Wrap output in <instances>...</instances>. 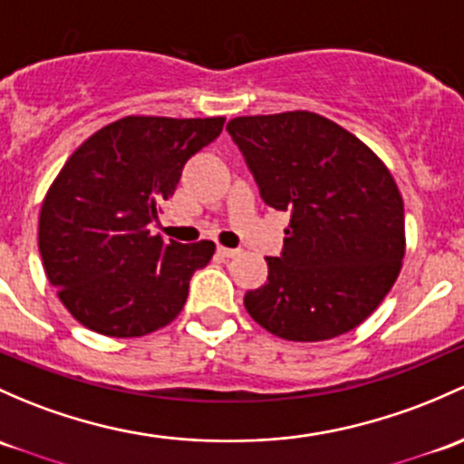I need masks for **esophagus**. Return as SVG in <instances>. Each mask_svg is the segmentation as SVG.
Here are the masks:
<instances>
[{"mask_svg": "<svg viewBox=\"0 0 464 464\" xmlns=\"http://www.w3.org/2000/svg\"><path fill=\"white\" fill-rule=\"evenodd\" d=\"M218 253L222 257H237L240 256V248H228V246H218Z\"/></svg>", "mask_w": 464, "mask_h": 464, "instance_id": "1", "label": "esophagus"}]
</instances>
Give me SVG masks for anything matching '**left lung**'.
<instances>
[{
  "mask_svg": "<svg viewBox=\"0 0 464 464\" xmlns=\"http://www.w3.org/2000/svg\"><path fill=\"white\" fill-rule=\"evenodd\" d=\"M260 195L289 211L269 282L245 295L277 338L320 343L355 329L392 291L404 257V204L382 160L311 111L233 117L227 124Z\"/></svg>",
  "mask_w": 464,
  "mask_h": 464,
  "instance_id": "1",
  "label": "left lung"
}]
</instances>
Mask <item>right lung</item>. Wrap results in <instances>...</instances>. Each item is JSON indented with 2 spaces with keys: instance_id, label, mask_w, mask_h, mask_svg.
<instances>
[{
  "instance_id": "right-lung-1",
  "label": "right lung",
  "mask_w": 464,
  "mask_h": 464,
  "mask_svg": "<svg viewBox=\"0 0 464 464\" xmlns=\"http://www.w3.org/2000/svg\"><path fill=\"white\" fill-rule=\"evenodd\" d=\"M224 117L129 115L92 133L53 179L39 211V256L57 297L86 329L140 338L173 322L188 282L216 253L150 236L184 164Z\"/></svg>"
}]
</instances>
